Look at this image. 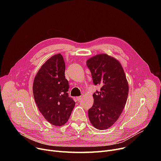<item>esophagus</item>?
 <instances>
[{"instance_id":"obj_1","label":"esophagus","mask_w":161,"mask_h":161,"mask_svg":"<svg viewBox=\"0 0 161 161\" xmlns=\"http://www.w3.org/2000/svg\"><path fill=\"white\" fill-rule=\"evenodd\" d=\"M82 98H83V97H81V96L78 97H77V100H78V101H80V100H81L82 99Z\"/></svg>"}]
</instances>
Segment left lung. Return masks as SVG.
I'll list each match as a JSON object with an SVG mask.
<instances>
[{"instance_id": "1", "label": "left lung", "mask_w": 161, "mask_h": 161, "mask_svg": "<svg viewBox=\"0 0 161 161\" xmlns=\"http://www.w3.org/2000/svg\"><path fill=\"white\" fill-rule=\"evenodd\" d=\"M95 85L100 91L92 95L93 105L88 111L89 119L94 127L106 130L117 121L125 106L129 95V83L120 62L105 53L87 59Z\"/></svg>"}]
</instances>
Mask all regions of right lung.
<instances>
[{
	"label": "right lung",
	"instance_id": "1",
	"mask_svg": "<svg viewBox=\"0 0 161 161\" xmlns=\"http://www.w3.org/2000/svg\"><path fill=\"white\" fill-rule=\"evenodd\" d=\"M65 63L63 55L51 57L36 74L32 85L33 95L40 113L50 124L64 125L75 106L68 95L69 81L65 78Z\"/></svg>",
	"mask_w": 161,
	"mask_h": 161
}]
</instances>
